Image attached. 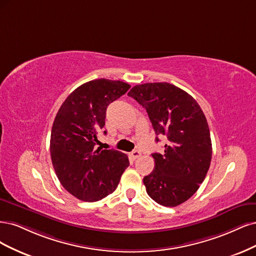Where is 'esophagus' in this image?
<instances>
[{
  "instance_id": "obj_1",
  "label": "esophagus",
  "mask_w": 256,
  "mask_h": 256,
  "mask_svg": "<svg viewBox=\"0 0 256 256\" xmlns=\"http://www.w3.org/2000/svg\"><path fill=\"white\" fill-rule=\"evenodd\" d=\"M140 154H142V153H140L138 150H134V151L130 152V158H133V160H136V158H139Z\"/></svg>"
}]
</instances>
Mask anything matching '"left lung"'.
<instances>
[{
    "label": "left lung",
    "instance_id": "1",
    "mask_svg": "<svg viewBox=\"0 0 256 256\" xmlns=\"http://www.w3.org/2000/svg\"><path fill=\"white\" fill-rule=\"evenodd\" d=\"M128 96L146 108L155 134L168 139L164 154H152L155 167L144 184L155 202L174 208L199 189L210 166L212 140L205 114L190 94L166 82L136 85Z\"/></svg>",
    "mask_w": 256,
    "mask_h": 256
}]
</instances>
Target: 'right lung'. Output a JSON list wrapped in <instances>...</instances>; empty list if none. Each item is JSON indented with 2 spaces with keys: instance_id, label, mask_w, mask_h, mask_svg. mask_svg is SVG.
<instances>
[{
  "instance_id": "1",
  "label": "right lung",
  "mask_w": 256,
  "mask_h": 256,
  "mask_svg": "<svg viewBox=\"0 0 256 256\" xmlns=\"http://www.w3.org/2000/svg\"><path fill=\"white\" fill-rule=\"evenodd\" d=\"M130 88L120 80H90L72 92L57 112L50 142L52 164L64 188L82 201L96 202L112 194L128 167L126 154L102 150L96 144L107 106Z\"/></svg>"
}]
</instances>
